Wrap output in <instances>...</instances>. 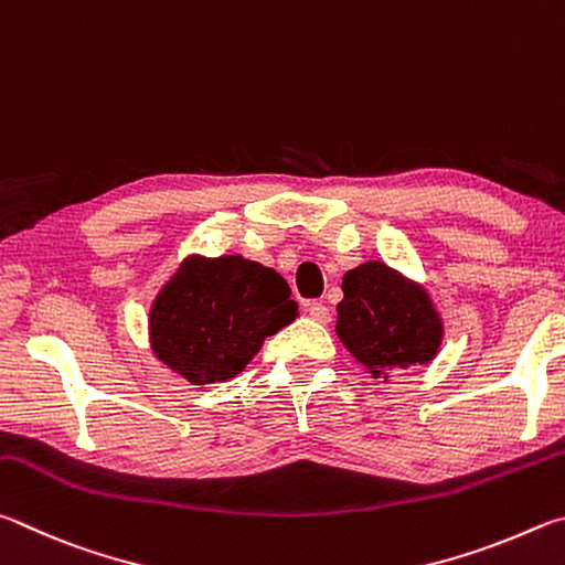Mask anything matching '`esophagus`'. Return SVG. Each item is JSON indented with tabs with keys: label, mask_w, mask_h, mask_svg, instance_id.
Returning <instances> with one entry per match:
<instances>
[{
	"label": "esophagus",
	"mask_w": 565,
	"mask_h": 565,
	"mask_svg": "<svg viewBox=\"0 0 565 565\" xmlns=\"http://www.w3.org/2000/svg\"><path fill=\"white\" fill-rule=\"evenodd\" d=\"M308 315L310 318L315 320V322H330V310H328V305H322V302H308Z\"/></svg>",
	"instance_id": "1"
}]
</instances>
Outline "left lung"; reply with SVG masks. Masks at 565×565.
<instances>
[{
    "label": "left lung",
    "instance_id": "8db88e82",
    "mask_svg": "<svg viewBox=\"0 0 565 565\" xmlns=\"http://www.w3.org/2000/svg\"><path fill=\"white\" fill-rule=\"evenodd\" d=\"M338 305L340 342L372 380L429 364L444 342V320L429 290L382 260L344 273Z\"/></svg>",
    "mask_w": 565,
    "mask_h": 565
}]
</instances>
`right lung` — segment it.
<instances>
[{
  "label": "right lung",
  "mask_w": 565,
  "mask_h": 565,
  "mask_svg": "<svg viewBox=\"0 0 565 565\" xmlns=\"http://www.w3.org/2000/svg\"><path fill=\"white\" fill-rule=\"evenodd\" d=\"M288 282L243 255L191 253L148 310L158 362L195 387L227 382L260 352L265 338L298 318Z\"/></svg>",
  "instance_id": "1"
}]
</instances>
